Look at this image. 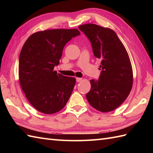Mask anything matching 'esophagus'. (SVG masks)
Segmentation results:
<instances>
[{
	"instance_id": "34e87169",
	"label": "esophagus",
	"mask_w": 153,
	"mask_h": 153,
	"mask_svg": "<svg viewBox=\"0 0 153 153\" xmlns=\"http://www.w3.org/2000/svg\"><path fill=\"white\" fill-rule=\"evenodd\" d=\"M83 80V79L82 78H81V77H76V81L77 82H81V81H82Z\"/></svg>"
}]
</instances>
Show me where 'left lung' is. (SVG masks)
<instances>
[{"instance_id": "1", "label": "left lung", "mask_w": 153, "mask_h": 153, "mask_svg": "<svg viewBox=\"0 0 153 153\" xmlns=\"http://www.w3.org/2000/svg\"><path fill=\"white\" fill-rule=\"evenodd\" d=\"M91 43L94 56L101 60L99 81L90 80L86 98L94 108L112 111L128 97L134 76L130 59L124 45L112 30L94 24L79 25Z\"/></svg>"}]
</instances>
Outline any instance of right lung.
I'll use <instances>...</instances> for the list:
<instances>
[{"label":"right lung","instance_id":"add662e5","mask_svg":"<svg viewBox=\"0 0 153 153\" xmlns=\"http://www.w3.org/2000/svg\"><path fill=\"white\" fill-rule=\"evenodd\" d=\"M80 35L77 29H54L35 32L23 45L18 75L22 89L39 112L56 113L66 106L76 78L54 70L59 64L63 48L71 38Z\"/></svg>","mask_w":153,"mask_h":153}]
</instances>
